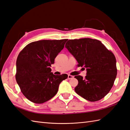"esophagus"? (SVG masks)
Here are the masks:
<instances>
[{
	"instance_id": "34e87169",
	"label": "esophagus",
	"mask_w": 130,
	"mask_h": 130,
	"mask_svg": "<svg viewBox=\"0 0 130 130\" xmlns=\"http://www.w3.org/2000/svg\"><path fill=\"white\" fill-rule=\"evenodd\" d=\"M74 77V76H72V75H70V74H69L68 76V79H72V78H73Z\"/></svg>"
}]
</instances>
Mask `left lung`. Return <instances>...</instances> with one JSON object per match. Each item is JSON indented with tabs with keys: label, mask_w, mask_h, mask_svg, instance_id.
<instances>
[{
	"label": "left lung",
	"mask_w": 130,
	"mask_h": 130,
	"mask_svg": "<svg viewBox=\"0 0 130 130\" xmlns=\"http://www.w3.org/2000/svg\"><path fill=\"white\" fill-rule=\"evenodd\" d=\"M65 47L76 59L78 67L87 71L85 78L74 77L78 81L75 92L91 102L101 100L110 91L117 76L113 53L101 42L91 38L68 40Z\"/></svg>",
	"instance_id": "obj_1"
}]
</instances>
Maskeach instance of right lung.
<instances>
[{"instance_id":"obj_1","label":"right lung","mask_w":130,"mask_h":130,"mask_svg":"<svg viewBox=\"0 0 130 130\" xmlns=\"http://www.w3.org/2000/svg\"><path fill=\"white\" fill-rule=\"evenodd\" d=\"M68 39L31 42L21 51L16 62L15 78L24 96L31 102L43 103L57 94L67 74L54 75L51 64Z\"/></svg>"}]
</instances>
